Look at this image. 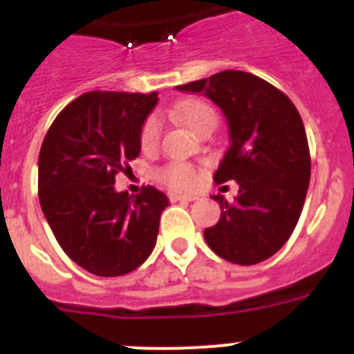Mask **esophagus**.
I'll list each match as a JSON object with an SVG mask.
<instances>
[{"label": "esophagus", "mask_w": 354, "mask_h": 354, "mask_svg": "<svg viewBox=\"0 0 354 354\" xmlns=\"http://www.w3.org/2000/svg\"><path fill=\"white\" fill-rule=\"evenodd\" d=\"M170 200H183V202H195L198 200V195L195 193H170Z\"/></svg>", "instance_id": "34e87169"}]
</instances>
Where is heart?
<instances>
[{
  "mask_svg": "<svg viewBox=\"0 0 354 354\" xmlns=\"http://www.w3.org/2000/svg\"><path fill=\"white\" fill-rule=\"evenodd\" d=\"M174 115L196 134L211 124L216 126V120H218L214 109L200 99H189V101L180 102L174 109ZM159 138H161V120L158 115H150L145 118L142 129H140V145L145 152H152L158 149ZM158 177L162 184H167L174 189H192L198 184L200 171L192 162L175 161L162 167L158 171Z\"/></svg>",
  "mask_w": 354,
  "mask_h": 354,
  "instance_id": "heart-1",
  "label": "heart"
}]
</instances>
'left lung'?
Wrapping results in <instances>:
<instances>
[{"label": "left lung", "mask_w": 354, "mask_h": 354, "mask_svg": "<svg viewBox=\"0 0 354 354\" xmlns=\"http://www.w3.org/2000/svg\"><path fill=\"white\" fill-rule=\"evenodd\" d=\"M175 88L202 92L228 122L230 147L214 180H236L239 192L234 202L212 196L221 216L204 230L205 243L234 264L270 259L292 234L310 183V150L298 109L277 86L243 71L218 72Z\"/></svg>", "instance_id": "obj_1"}]
</instances>
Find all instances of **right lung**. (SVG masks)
<instances>
[{"instance_id":"add662e5","label":"right lung","mask_w":354,"mask_h":354,"mask_svg":"<svg viewBox=\"0 0 354 354\" xmlns=\"http://www.w3.org/2000/svg\"><path fill=\"white\" fill-rule=\"evenodd\" d=\"M156 104V92H86L62 109L40 147L44 216L62 250L97 277L131 273L156 246L167 195L113 186L140 156V129Z\"/></svg>"}]
</instances>
